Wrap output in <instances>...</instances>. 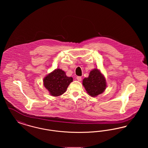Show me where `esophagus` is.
Returning <instances> with one entry per match:
<instances>
[{
	"mask_svg": "<svg viewBox=\"0 0 148 148\" xmlns=\"http://www.w3.org/2000/svg\"><path fill=\"white\" fill-rule=\"evenodd\" d=\"M77 80L79 81V82H80V81L82 80V77H81L78 76V77H77Z\"/></svg>",
	"mask_w": 148,
	"mask_h": 148,
	"instance_id": "34e87169",
	"label": "esophagus"
}]
</instances>
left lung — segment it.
I'll return each mask as SVG.
<instances>
[{
	"label": "left lung",
	"mask_w": 148,
	"mask_h": 148,
	"mask_svg": "<svg viewBox=\"0 0 148 148\" xmlns=\"http://www.w3.org/2000/svg\"><path fill=\"white\" fill-rule=\"evenodd\" d=\"M83 85L86 91L92 97L103 93L106 87L105 77L97 69L92 70L89 77H85L83 80Z\"/></svg>",
	"instance_id": "8db88e82"
}]
</instances>
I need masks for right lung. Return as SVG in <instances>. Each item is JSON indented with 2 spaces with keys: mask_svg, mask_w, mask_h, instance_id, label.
<instances>
[{
  "mask_svg": "<svg viewBox=\"0 0 148 148\" xmlns=\"http://www.w3.org/2000/svg\"><path fill=\"white\" fill-rule=\"evenodd\" d=\"M73 79L72 77H67L62 69H56L44 77L43 83L51 95L58 97L66 92Z\"/></svg>",
  "mask_w": 148,
  "mask_h": 148,
  "instance_id": "right-lung-1",
  "label": "right lung"
}]
</instances>
